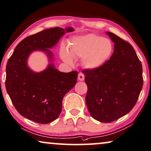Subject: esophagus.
I'll list each match as a JSON object with an SVG mask.
<instances>
[{
    "instance_id": "esophagus-1",
    "label": "esophagus",
    "mask_w": 151,
    "mask_h": 151,
    "mask_svg": "<svg viewBox=\"0 0 151 151\" xmlns=\"http://www.w3.org/2000/svg\"><path fill=\"white\" fill-rule=\"evenodd\" d=\"M78 80H80V81H83V80H85V75H84L83 73H80L79 74H78Z\"/></svg>"
}]
</instances>
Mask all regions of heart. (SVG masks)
I'll list each match as a JSON object with an SVG mask.
<instances>
[{"mask_svg": "<svg viewBox=\"0 0 151 151\" xmlns=\"http://www.w3.org/2000/svg\"><path fill=\"white\" fill-rule=\"evenodd\" d=\"M114 46L109 39L94 34H88L74 38L70 45V52L64 50L62 58L68 64L73 58H83V65L87 69H97L103 66L110 58Z\"/></svg>", "mask_w": 151, "mask_h": 151, "instance_id": "heart-1", "label": "heart"}]
</instances>
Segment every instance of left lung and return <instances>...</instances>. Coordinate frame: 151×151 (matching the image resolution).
<instances>
[{"instance_id": "1", "label": "left lung", "mask_w": 151, "mask_h": 151, "mask_svg": "<svg viewBox=\"0 0 151 151\" xmlns=\"http://www.w3.org/2000/svg\"><path fill=\"white\" fill-rule=\"evenodd\" d=\"M106 34L114 43L112 55L101 67L83 71L87 109L93 119L103 123L128 114L143 87L142 63L133 47L114 33Z\"/></svg>"}]
</instances>
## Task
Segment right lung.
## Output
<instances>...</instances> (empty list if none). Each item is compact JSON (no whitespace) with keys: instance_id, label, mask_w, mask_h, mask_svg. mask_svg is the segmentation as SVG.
Instances as JSON below:
<instances>
[{"instance_id":"right-lung-1","label":"right lung","mask_w":151,"mask_h":151,"mask_svg":"<svg viewBox=\"0 0 151 151\" xmlns=\"http://www.w3.org/2000/svg\"><path fill=\"white\" fill-rule=\"evenodd\" d=\"M73 31L71 27H55L30 35L17 45L8 60L5 87L14 106L25 118L46 124L60 116L62 100L76 84L78 72L64 73L57 69L49 48L64 34ZM35 51L44 52L49 58L50 64L41 72L32 71L27 65L29 56Z\"/></svg>"}]
</instances>
